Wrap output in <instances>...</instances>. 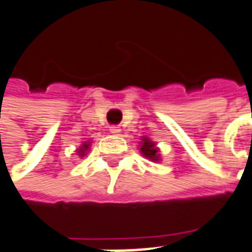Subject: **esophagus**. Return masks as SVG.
Wrapping results in <instances>:
<instances>
[{
  "instance_id": "1",
  "label": "esophagus",
  "mask_w": 252,
  "mask_h": 252,
  "mask_svg": "<svg viewBox=\"0 0 252 252\" xmlns=\"http://www.w3.org/2000/svg\"><path fill=\"white\" fill-rule=\"evenodd\" d=\"M109 131L112 132V133H120L121 128L120 126H110V129Z\"/></svg>"
}]
</instances>
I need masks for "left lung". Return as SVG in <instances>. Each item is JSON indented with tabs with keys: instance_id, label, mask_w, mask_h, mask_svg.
<instances>
[{
	"instance_id": "8db88e82",
	"label": "left lung",
	"mask_w": 252,
	"mask_h": 252,
	"mask_svg": "<svg viewBox=\"0 0 252 252\" xmlns=\"http://www.w3.org/2000/svg\"><path fill=\"white\" fill-rule=\"evenodd\" d=\"M139 151L140 154L150 159L151 162H159L161 161V154H159V149L157 146L156 142H153L150 138L143 136L140 138V143H139Z\"/></svg>"
}]
</instances>
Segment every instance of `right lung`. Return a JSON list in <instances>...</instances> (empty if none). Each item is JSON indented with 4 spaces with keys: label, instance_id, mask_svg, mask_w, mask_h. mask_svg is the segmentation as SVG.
<instances>
[{
    "label": "right lung",
    "instance_id": "add662e5",
    "mask_svg": "<svg viewBox=\"0 0 252 252\" xmlns=\"http://www.w3.org/2000/svg\"><path fill=\"white\" fill-rule=\"evenodd\" d=\"M90 147H91V142H90V140H87V142H84V143L82 144V146H80V147H79V149H77V150H76L77 156H79V157H84V156H86V154L89 153Z\"/></svg>",
    "mask_w": 252,
    "mask_h": 252
}]
</instances>
